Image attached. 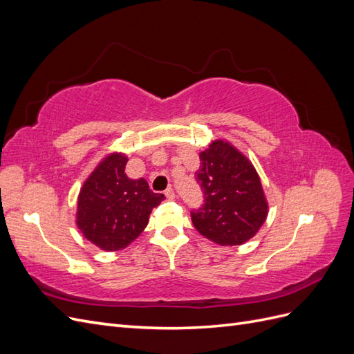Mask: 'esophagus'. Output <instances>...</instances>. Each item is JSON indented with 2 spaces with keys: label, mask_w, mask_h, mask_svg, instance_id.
Returning <instances> with one entry per match:
<instances>
[{
  "label": "esophagus",
  "mask_w": 354,
  "mask_h": 354,
  "mask_svg": "<svg viewBox=\"0 0 354 354\" xmlns=\"http://www.w3.org/2000/svg\"><path fill=\"white\" fill-rule=\"evenodd\" d=\"M165 196H167L168 199H176V192H174V189H173V187H168V189L165 190Z\"/></svg>",
  "instance_id": "34e87169"
}]
</instances>
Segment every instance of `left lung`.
<instances>
[{"mask_svg": "<svg viewBox=\"0 0 354 354\" xmlns=\"http://www.w3.org/2000/svg\"><path fill=\"white\" fill-rule=\"evenodd\" d=\"M196 181L203 205L192 209L195 229L218 245H242L259 232L267 217L261 181L252 164L221 140L201 155Z\"/></svg>", "mask_w": 354, "mask_h": 354, "instance_id": "obj_1", "label": "left lung"}]
</instances>
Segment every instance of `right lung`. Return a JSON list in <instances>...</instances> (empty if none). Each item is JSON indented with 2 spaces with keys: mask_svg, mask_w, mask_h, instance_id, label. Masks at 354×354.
Instances as JSON below:
<instances>
[{
  "mask_svg": "<svg viewBox=\"0 0 354 354\" xmlns=\"http://www.w3.org/2000/svg\"><path fill=\"white\" fill-rule=\"evenodd\" d=\"M125 165V155L106 158L85 181L78 198V227L104 251L130 245L147 226L152 209L165 199L162 194H153L145 178H128Z\"/></svg>",
  "mask_w": 354,
  "mask_h": 354,
  "instance_id": "obj_1",
  "label": "right lung"
}]
</instances>
